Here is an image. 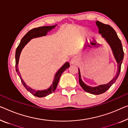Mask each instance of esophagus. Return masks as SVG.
I'll return each instance as SVG.
<instances>
[{
	"instance_id": "34e87169",
	"label": "esophagus",
	"mask_w": 128,
	"mask_h": 128,
	"mask_svg": "<svg viewBox=\"0 0 128 128\" xmlns=\"http://www.w3.org/2000/svg\"><path fill=\"white\" fill-rule=\"evenodd\" d=\"M70 62H71L72 64H76L78 63V59L76 57H74V58H72L70 60Z\"/></svg>"
}]
</instances>
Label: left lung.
I'll list each match as a JSON object with an SVG mask.
<instances>
[{"mask_svg":"<svg viewBox=\"0 0 128 128\" xmlns=\"http://www.w3.org/2000/svg\"><path fill=\"white\" fill-rule=\"evenodd\" d=\"M96 26L99 28V33L102 35L108 44L113 52L114 58L117 62L118 70L116 76L110 82L105 84L99 85L96 87H90L86 84L81 79V75L79 69V81L80 86L86 92L94 95H99L104 93L113 84L118 77L121 70V64L124 56L121 40L119 39L117 33L113 28L108 24H103L100 21L96 22Z\"/></svg>","mask_w":128,"mask_h":128,"instance_id":"1","label":"left lung"}]
</instances>
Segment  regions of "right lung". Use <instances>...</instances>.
<instances>
[{"mask_svg": "<svg viewBox=\"0 0 128 128\" xmlns=\"http://www.w3.org/2000/svg\"><path fill=\"white\" fill-rule=\"evenodd\" d=\"M57 26V24H55L54 26H42V27H39L37 28H34L30 30L26 33L24 37L22 38L18 46L17 47L16 49V52H15V69H16V71L18 74V76H20L21 82L24 85V86L25 87V88L28 91L33 94L34 96L39 97V98H41V97H44L47 96L49 94H52V92H54L55 90L56 89V87L58 86L59 79L62 74L65 70L66 68H69L70 65L68 62H66L65 63L60 69L58 70V71L56 72V75L54 76V79H53L52 84L50 86V87L46 90H36L32 88L31 87L26 84L25 82L24 81V80L20 76V71L18 70V62H19V58H20V56L21 53V51L22 49L24 48L27 44L30 41V40L34 38L42 37V36H45L47 34L48 32L52 30L53 28H55V27Z\"/></svg>", "mask_w": 128, "mask_h": 128, "instance_id": "right-lung-1", "label": "right lung"}]
</instances>
